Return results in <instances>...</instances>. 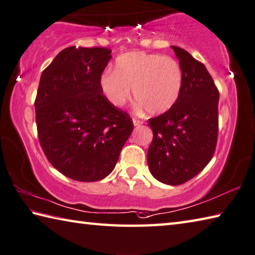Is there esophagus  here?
<instances>
[{"label": "esophagus", "mask_w": 255, "mask_h": 255, "mask_svg": "<svg viewBox=\"0 0 255 255\" xmlns=\"http://www.w3.org/2000/svg\"><path fill=\"white\" fill-rule=\"evenodd\" d=\"M133 124H134V127H140L143 124V121H141V120H138V119H133Z\"/></svg>", "instance_id": "1"}]
</instances>
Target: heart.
Returning a JSON list of instances; mask_svg holds the SVG:
<instances>
[{
	"instance_id": "heart-1",
	"label": "heart",
	"mask_w": 255,
	"mask_h": 255,
	"mask_svg": "<svg viewBox=\"0 0 255 255\" xmlns=\"http://www.w3.org/2000/svg\"><path fill=\"white\" fill-rule=\"evenodd\" d=\"M182 69L170 56L129 52L119 56L114 71L104 72L100 89L110 103L122 108L131 98L151 115L170 110L179 99L182 88Z\"/></svg>"
}]
</instances>
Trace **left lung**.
Segmentation results:
<instances>
[{"mask_svg":"<svg viewBox=\"0 0 255 255\" xmlns=\"http://www.w3.org/2000/svg\"><path fill=\"white\" fill-rule=\"evenodd\" d=\"M182 69V88L173 107L148 120L153 140L147 164L157 181L183 184L213 157L219 133V90L203 63L172 46Z\"/></svg>","mask_w":255,"mask_h":255,"instance_id":"8db88e82","label":"left lung"}]
</instances>
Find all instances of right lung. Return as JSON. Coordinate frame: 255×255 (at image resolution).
<instances>
[{
    "instance_id": "1",
    "label": "right lung",
    "mask_w": 255,
    "mask_h": 255,
    "mask_svg": "<svg viewBox=\"0 0 255 255\" xmlns=\"http://www.w3.org/2000/svg\"><path fill=\"white\" fill-rule=\"evenodd\" d=\"M111 57L107 47L70 46L42 72L34 102L38 141L51 164L72 180L108 176L133 131L129 115L101 92Z\"/></svg>"
}]
</instances>
